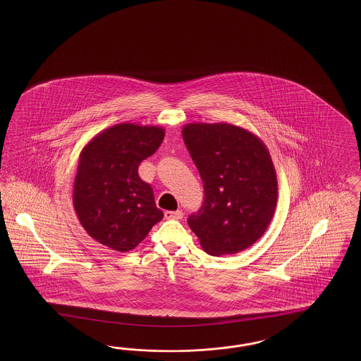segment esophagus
Returning a JSON list of instances; mask_svg holds the SVG:
<instances>
[{"mask_svg": "<svg viewBox=\"0 0 361 361\" xmlns=\"http://www.w3.org/2000/svg\"><path fill=\"white\" fill-rule=\"evenodd\" d=\"M164 216L166 219H181L184 214H183V212H181V210H176V212L166 210L164 213Z\"/></svg>", "mask_w": 361, "mask_h": 361, "instance_id": "obj_1", "label": "esophagus"}]
</instances>
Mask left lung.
<instances>
[{"instance_id":"obj_1","label":"left lung","mask_w":361,"mask_h":361,"mask_svg":"<svg viewBox=\"0 0 361 361\" xmlns=\"http://www.w3.org/2000/svg\"><path fill=\"white\" fill-rule=\"evenodd\" d=\"M181 133L205 193L201 209L188 219L189 228L214 257L250 247L269 228L278 200L266 145L229 123H189Z\"/></svg>"}]
</instances>
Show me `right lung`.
I'll use <instances>...</instances> for the list:
<instances>
[{
    "mask_svg": "<svg viewBox=\"0 0 361 361\" xmlns=\"http://www.w3.org/2000/svg\"><path fill=\"white\" fill-rule=\"evenodd\" d=\"M159 126L121 123L100 132L79 154L73 204L80 225L94 240L130 252L164 217L152 188L137 168L164 139Z\"/></svg>",
    "mask_w": 361,
    "mask_h": 361,
    "instance_id": "1",
    "label": "right lung"
}]
</instances>
